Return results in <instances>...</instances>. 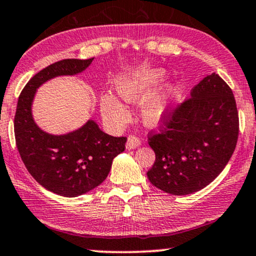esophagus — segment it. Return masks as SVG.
<instances>
[{
    "instance_id": "esophagus-1",
    "label": "esophagus",
    "mask_w": 256,
    "mask_h": 256,
    "mask_svg": "<svg viewBox=\"0 0 256 256\" xmlns=\"http://www.w3.org/2000/svg\"><path fill=\"white\" fill-rule=\"evenodd\" d=\"M140 146V138L134 136V134H130V136L128 137V142H126V148L128 149H136Z\"/></svg>"
}]
</instances>
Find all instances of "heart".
<instances>
[{
	"mask_svg": "<svg viewBox=\"0 0 256 256\" xmlns=\"http://www.w3.org/2000/svg\"><path fill=\"white\" fill-rule=\"evenodd\" d=\"M162 70H134L126 72L116 81V93L128 102H138L152 93L156 86L162 81ZM101 112L108 122L122 124L128 119V110L118 98L104 94L101 98ZM167 110V100L162 95L148 100L142 107V120L148 128H158L162 124Z\"/></svg>",
	"mask_w": 256,
	"mask_h": 256,
	"instance_id": "1",
	"label": "heart"
}]
</instances>
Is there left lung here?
<instances>
[{
  "instance_id": "obj_1",
  "label": "left lung",
  "mask_w": 256,
  "mask_h": 256,
  "mask_svg": "<svg viewBox=\"0 0 256 256\" xmlns=\"http://www.w3.org/2000/svg\"><path fill=\"white\" fill-rule=\"evenodd\" d=\"M158 134H149L156 160L148 170L154 186L174 196L202 190L222 173L238 138L232 90L216 72L208 75L176 108L166 110Z\"/></svg>"
}]
</instances>
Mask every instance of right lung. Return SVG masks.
<instances>
[{"instance_id": "1", "label": "right lung", "mask_w": 256, "mask_h": 256, "mask_svg": "<svg viewBox=\"0 0 256 256\" xmlns=\"http://www.w3.org/2000/svg\"><path fill=\"white\" fill-rule=\"evenodd\" d=\"M93 60H63L46 66L30 80L18 100L14 134L21 160L36 182L58 196H78L94 190L107 178L113 158L125 150L128 138L104 134L94 120L66 134H51L33 119V98L42 83L78 75Z\"/></svg>"}]
</instances>
